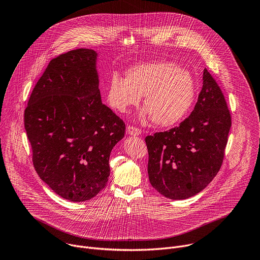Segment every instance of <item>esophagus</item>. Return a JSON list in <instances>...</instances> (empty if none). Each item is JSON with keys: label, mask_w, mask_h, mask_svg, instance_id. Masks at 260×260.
<instances>
[{"label": "esophagus", "mask_w": 260, "mask_h": 260, "mask_svg": "<svg viewBox=\"0 0 260 260\" xmlns=\"http://www.w3.org/2000/svg\"><path fill=\"white\" fill-rule=\"evenodd\" d=\"M127 134L131 136H139L141 134V129L136 126H127Z\"/></svg>", "instance_id": "obj_1"}]
</instances>
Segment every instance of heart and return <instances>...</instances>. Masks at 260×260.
I'll use <instances>...</instances> for the list:
<instances>
[{
	"mask_svg": "<svg viewBox=\"0 0 260 260\" xmlns=\"http://www.w3.org/2000/svg\"><path fill=\"white\" fill-rule=\"evenodd\" d=\"M196 93V81L188 70L174 62L156 61L131 68L126 78L117 74L111 76L107 101L113 109L125 112L144 94V116H151L159 126H171L188 114Z\"/></svg>",
	"mask_w": 260,
	"mask_h": 260,
	"instance_id": "1",
	"label": "heart"
}]
</instances>
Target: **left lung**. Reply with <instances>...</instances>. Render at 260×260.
Wrapping results in <instances>:
<instances>
[{
	"instance_id": "8db88e82",
	"label": "left lung",
	"mask_w": 260,
	"mask_h": 260,
	"mask_svg": "<svg viewBox=\"0 0 260 260\" xmlns=\"http://www.w3.org/2000/svg\"><path fill=\"white\" fill-rule=\"evenodd\" d=\"M231 126L224 95L205 69L191 114L179 126L145 139L153 188L171 200L188 199L206 188L223 161Z\"/></svg>"
}]
</instances>
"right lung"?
<instances>
[{
    "mask_svg": "<svg viewBox=\"0 0 260 260\" xmlns=\"http://www.w3.org/2000/svg\"><path fill=\"white\" fill-rule=\"evenodd\" d=\"M96 57L79 48L52 58L24 110L37 174L71 202L104 189L111 151L125 132L122 119L102 103Z\"/></svg>",
    "mask_w": 260,
    "mask_h": 260,
    "instance_id": "obj_1",
    "label": "right lung"
}]
</instances>
